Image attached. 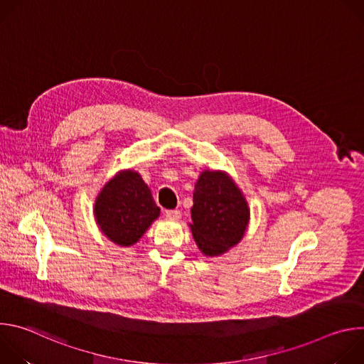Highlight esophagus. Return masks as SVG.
<instances>
[{"label": "esophagus", "instance_id": "34e87169", "mask_svg": "<svg viewBox=\"0 0 364 364\" xmlns=\"http://www.w3.org/2000/svg\"><path fill=\"white\" fill-rule=\"evenodd\" d=\"M166 218L170 220H177L181 218L180 210H166Z\"/></svg>", "mask_w": 364, "mask_h": 364}]
</instances>
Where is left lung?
Listing matches in <instances>:
<instances>
[{
	"label": "left lung",
	"mask_w": 364,
	"mask_h": 364,
	"mask_svg": "<svg viewBox=\"0 0 364 364\" xmlns=\"http://www.w3.org/2000/svg\"><path fill=\"white\" fill-rule=\"evenodd\" d=\"M193 203L190 229L201 253L219 256L242 240L249 207L226 173L203 171L194 186Z\"/></svg>",
	"instance_id": "obj_1"
}]
</instances>
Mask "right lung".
Listing matches in <instances>:
<instances>
[{"label":"right lung","mask_w":364,"mask_h":364,"mask_svg":"<svg viewBox=\"0 0 364 364\" xmlns=\"http://www.w3.org/2000/svg\"><path fill=\"white\" fill-rule=\"evenodd\" d=\"M93 213L100 232L111 242L131 246L160 216V207L141 176L125 170L103 186Z\"/></svg>","instance_id":"add662e5"}]
</instances>
